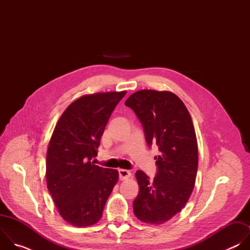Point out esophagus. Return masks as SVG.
<instances>
[{"mask_svg": "<svg viewBox=\"0 0 250 250\" xmlns=\"http://www.w3.org/2000/svg\"><path fill=\"white\" fill-rule=\"evenodd\" d=\"M119 175H120V179L121 180H126L131 176V173L128 170L125 169H120L119 170Z\"/></svg>", "mask_w": 250, "mask_h": 250, "instance_id": "34e87169", "label": "esophagus"}]
</instances>
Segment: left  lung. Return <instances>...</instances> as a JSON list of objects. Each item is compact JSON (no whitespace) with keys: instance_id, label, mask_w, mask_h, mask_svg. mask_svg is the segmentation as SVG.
Listing matches in <instances>:
<instances>
[{"instance_id":"obj_1","label":"left lung","mask_w":250,"mask_h":250,"mask_svg":"<svg viewBox=\"0 0 250 250\" xmlns=\"http://www.w3.org/2000/svg\"><path fill=\"white\" fill-rule=\"evenodd\" d=\"M125 104L142 125L147 146L156 145L159 150L153 180L144 171L135 173L139 192L132 204L134 215L160 225L181 211L195 186L198 144L193 122L184 103L171 92L137 91Z\"/></svg>"}]
</instances>
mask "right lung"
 <instances>
[{
  "mask_svg": "<svg viewBox=\"0 0 250 250\" xmlns=\"http://www.w3.org/2000/svg\"><path fill=\"white\" fill-rule=\"evenodd\" d=\"M125 91L85 95L57 122L46 154L47 188L60 216L75 227L100 221L119 179L115 169L95 165L101 137Z\"/></svg>",
  "mask_w": 250,
  "mask_h": 250,
  "instance_id": "add662e5",
  "label": "right lung"
}]
</instances>
